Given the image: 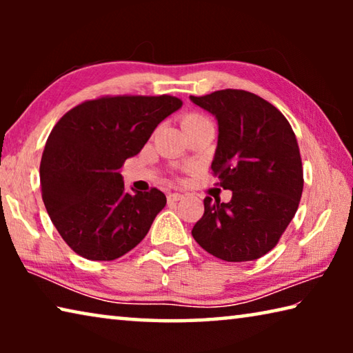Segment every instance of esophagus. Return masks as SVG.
Returning a JSON list of instances; mask_svg holds the SVG:
<instances>
[{"instance_id":"34e87169","label":"esophagus","mask_w":353,"mask_h":353,"mask_svg":"<svg viewBox=\"0 0 353 353\" xmlns=\"http://www.w3.org/2000/svg\"><path fill=\"white\" fill-rule=\"evenodd\" d=\"M181 199H183V194H181V193H170L168 194V202H177Z\"/></svg>"}]
</instances>
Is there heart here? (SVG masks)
<instances>
[{
    "label": "heart",
    "mask_w": 353,
    "mask_h": 353,
    "mask_svg": "<svg viewBox=\"0 0 353 353\" xmlns=\"http://www.w3.org/2000/svg\"><path fill=\"white\" fill-rule=\"evenodd\" d=\"M202 123H210V119L204 115H201V113H188V115H185L182 118L183 129H188L191 126H196V124H202Z\"/></svg>",
    "instance_id": "heart-1"
}]
</instances>
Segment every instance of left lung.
<instances>
[{"instance_id":"8db88e82","label":"left lung","mask_w":353,"mask_h":353,"mask_svg":"<svg viewBox=\"0 0 353 353\" xmlns=\"http://www.w3.org/2000/svg\"><path fill=\"white\" fill-rule=\"evenodd\" d=\"M190 99L218 119L212 174L232 191L227 204L207 196L191 235L224 261L260 259L277 246L301 202L303 170L294 130L277 107L246 90Z\"/></svg>"}]
</instances>
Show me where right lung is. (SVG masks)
<instances>
[{
  "instance_id": "obj_1",
  "label": "right lung",
  "mask_w": 353,
  "mask_h": 353,
  "mask_svg": "<svg viewBox=\"0 0 353 353\" xmlns=\"http://www.w3.org/2000/svg\"><path fill=\"white\" fill-rule=\"evenodd\" d=\"M181 105L170 94H107L77 104L52 128L40 162L41 198L77 255L115 260L146 236L166 196L157 188L129 193L119 168Z\"/></svg>"
}]
</instances>
